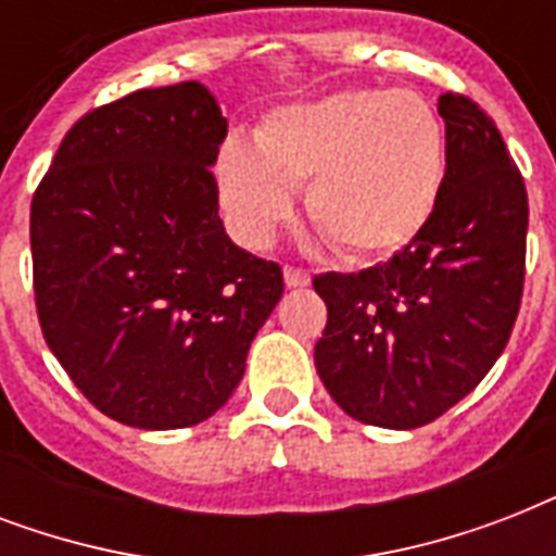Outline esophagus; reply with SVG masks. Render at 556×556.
<instances>
[{"label": "esophagus", "instance_id": "obj_1", "mask_svg": "<svg viewBox=\"0 0 556 556\" xmlns=\"http://www.w3.org/2000/svg\"><path fill=\"white\" fill-rule=\"evenodd\" d=\"M308 282H312V274H308V270L288 265V268H286V286L288 288H305Z\"/></svg>", "mask_w": 556, "mask_h": 556}]
</instances>
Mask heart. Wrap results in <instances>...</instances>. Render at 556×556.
<instances>
[{
    "label": "heart",
    "instance_id": "1",
    "mask_svg": "<svg viewBox=\"0 0 556 556\" xmlns=\"http://www.w3.org/2000/svg\"><path fill=\"white\" fill-rule=\"evenodd\" d=\"M447 138L415 91L352 89L288 103L262 117L253 147L218 152L222 204L248 242H265L303 185L305 213L340 253L375 260L401 251L439 207Z\"/></svg>",
    "mask_w": 556,
    "mask_h": 556
}]
</instances>
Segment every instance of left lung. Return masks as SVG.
Masks as SVG:
<instances>
[{
    "instance_id": "1",
    "label": "left lung",
    "mask_w": 556,
    "mask_h": 556,
    "mask_svg": "<svg viewBox=\"0 0 556 556\" xmlns=\"http://www.w3.org/2000/svg\"><path fill=\"white\" fill-rule=\"evenodd\" d=\"M447 176L421 233L357 274H320L323 387L371 427L415 430L476 389L508 346L526 286L528 192L493 117L439 98Z\"/></svg>"
}]
</instances>
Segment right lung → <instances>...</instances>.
Listing matches in <instances>:
<instances>
[{
	"label": "right lung",
	"mask_w": 556,
	"mask_h": 556,
	"mask_svg": "<svg viewBox=\"0 0 556 556\" xmlns=\"http://www.w3.org/2000/svg\"><path fill=\"white\" fill-rule=\"evenodd\" d=\"M225 138L201 83L138 89L65 132L30 201L42 338L100 413L138 430L225 406L282 296V268L218 218Z\"/></svg>",
	"instance_id": "add662e5"
}]
</instances>
